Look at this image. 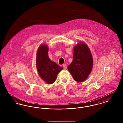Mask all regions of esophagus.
Listing matches in <instances>:
<instances>
[{
  "label": "esophagus",
  "mask_w": 123,
  "mask_h": 123,
  "mask_svg": "<svg viewBox=\"0 0 123 123\" xmlns=\"http://www.w3.org/2000/svg\"><path fill=\"white\" fill-rule=\"evenodd\" d=\"M63 67H64V69H67V65H66V64H63Z\"/></svg>",
  "instance_id": "obj_1"
}]
</instances>
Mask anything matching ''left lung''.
<instances>
[{"label": "left lung", "mask_w": 123, "mask_h": 123, "mask_svg": "<svg viewBox=\"0 0 123 123\" xmlns=\"http://www.w3.org/2000/svg\"><path fill=\"white\" fill-rule=\"evenodd\" d=\"M93 64L91 53L87 45L80 42L74 47L73 59L68 69L76 81H85L91 73Z\"/></svg>", "instance_id": "obj_1"}]
</instances>
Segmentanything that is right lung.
<instances>
[{"label": "right lung", "mask_w": 123, "mask_h": 123, "mask_svg": "<svg viewBox=\"0 0 123 123\" xmlns=\"http://www.w3.org/2000/svg\"><path fill=\"white\" fill-rule=\"evenodd\" d=\"M48 48L45 44L39 47L36 55V67L41 78L51 84L55 81L58 74L63 68L49 58Z\"/></svg>", "instance_id": "add662e5"}]
</instances>
